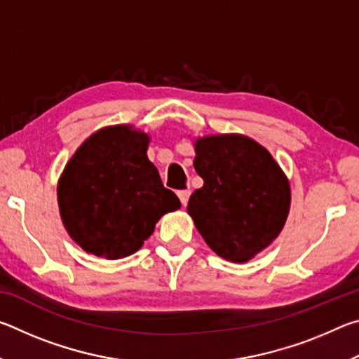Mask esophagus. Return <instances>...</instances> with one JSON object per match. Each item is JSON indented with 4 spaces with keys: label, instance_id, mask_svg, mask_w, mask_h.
Masks as SVG:
<instances>
[{
    "label": "esophagus",
    "instance_id": "1",
    "mask_svg": "<svg viewBox=\"0 0 359 359\" xmlns=\"http://www.w3.org/2000/svg\"><path fill=\"white\" fill-rule=\"evenodd\" d=\"M177 196L180 199L182 205H187L188 198H190V190H180V191H177Z\"/></svg>",
    "mask_w": 359,
    "mask_h": 359
}]
</instances>
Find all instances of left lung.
Listing matches in <instances>:
<instances>
[{
    "mask_svg": "<svg viewBox=\"0 0 359 359\" xmlns=\"http://www.w3.org/2000/svg\"><path fill=\"white\" fill-rule=\"evenodd\" d=\"M194 169L204 185L188 214L218 257L244 263L280 233L290 210V184L269 151L253 139L220 135L198 139Z\"/></svg>",
    "mask_w": 359,
    "mask_h": 359,
    "instance_id": "obj_1",
    "label": "left lung"
}]
</instances>
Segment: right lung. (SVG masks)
Here are the masks:
<instances>
[{
    "label": "right lung",
    "mask_w": 359,
    "mask_h": 359,
    "mask_svg": "<svg viewBox=\"0 0 359 359\" xmlns=\"http://www.w3.org/2000/svg\"><path fill=\"white\" fill-rule=\"evenodd\" d=\"M149 136L111 126L90 136L58 184L65 228L85 252L107 259L133 255L166 212L180 208L147 158Z\"/></svg>",
    "instance_id": "obj_1"
}]
</instances>
